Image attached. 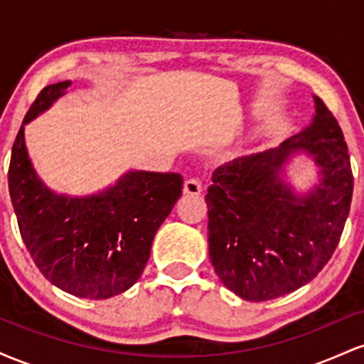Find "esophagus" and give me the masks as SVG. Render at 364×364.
Segmentation results:
<instances>
[{
  "instance_id": "obj_1",
  "label": "esophagus",
  "mask_w": 364,
  "mask_h": 364,
  "mask_svg": "<svg viewBox=\"0 0 364 364\" xmlns=\"http://www.w3.org/2000/svg\"><path fill=\"white\" fill-rule=\"evenodd\" d=\"M186 195H200L202 193V183L196 178H190L185 181V188H183Z\"/></svg>"
}]
</instances>
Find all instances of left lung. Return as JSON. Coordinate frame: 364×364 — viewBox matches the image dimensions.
<instances>
[{"label":"left lung","mask_w":364,"mask_h":364,"mask_svg":"<svg viewBox=\"0 0 364 364\" xmlns=\"http://www.w3.org/2000/svg\"><path fill=\"white\" fill-rule=\"evenodd\" d=\"M279 147L237 157L212 173L208 255L215 274L246 301H269L318 275L339 245L354 178L342 129L323 101ZM310 156L319 181L298 194L285 179L294 156Z\"/></svg>","instance_id":"8db88e82"}]
</instances>
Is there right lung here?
<instances>
[{
    "label": "right lung",
    "instance_id": "add662e5",
    "mask_svg": "<svg viewBox=\"0 0 364 364\" xmlns=\"http://www.w3.org/2000/svg\"><path fill=\"white\" fill-rule=\"evenodd\" d=\"M72 82L44 87L11 149L8 188L20 235L49 282L77 298L107 299L140 279L157 229L181 196L178 173L128 171L94 195L51 190L36 173L25 124L63 97Z\"/></svg>",
    "mask_w": 364,
    "mask_h": 364
}]
</instances>
